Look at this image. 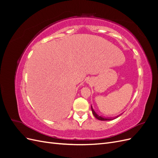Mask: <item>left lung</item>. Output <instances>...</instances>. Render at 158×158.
<instances>
[{
	"label": "left lung",
	"instance_id": "8db88e82",
	"mask_svg": "<svg viewBox=\"0 0 158 158\" xmlns=\"http://www.w3.org/2000/svg\"><path fill=\"white\" fill-rule=\"evenodd\" d=\"M91 107H92V113H93V114L94 115V117L96 118L97 119H98V120H100V121H110V120H113V119L115 118H104V117H102L101 116H99V115H98V114L96 113L94 111V110L93 109L92 106H91Z\"/></svg>",
	"mask_w": 158,
	"mask_h": 158
}]
</instances>
